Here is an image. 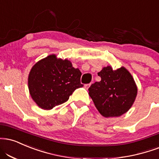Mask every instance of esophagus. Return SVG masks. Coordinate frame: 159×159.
Segmentation results:
<instances>
[{
	"label": "esophagus",
	"instance_id": "obj_1",
	"mask_svg": "<svg viewBox=\"0 0 159 159\" xmlns=\"http://www.w3.org/2000/svg\"><path fill=\"white\" fill-rule=\"evenodd\" d=\"M90 85H91V84H85V85H84L85 89H89V87H90Z\"/></svg>",
	"mask_w": 159,
	"mask_h": 159
}]
</instances>
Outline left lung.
<instances>
[{
  "instance_id": "1",
  "label": "left lung",
  "mask_w": 159,
  "mask_h": 159,
  "mask_svg": "<svg viewBox=\"0 0 159 159\" xmlns=\"http://www.w3.org/2000/svg\"><path fill=\"white\" fill-rule=\"evenodd\" d=\"M101 80L89 88L95 107L104 117L121 116L130 109L137 95V87L124 67L113 70L110 66L98 73Z\"/></svg>"
}]
</instances>
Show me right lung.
<instances>
[{"label": "right lung", "instance_id": "obj_1", "mask_svg": "<svg viewBox=\"0 0 159 159\" xmlns=\"http://www.w3.org/2000/svg\"><path fill=\"white\" fill-rule=\"evenodd\" d=\"M81 72L67 59L50 55L32 66L28 78L30 95L39 107L51 110L68 101L72 93L82 87Z\"/></svg>", "mask_w": 159, "mask_h": 159}]
</instances>
